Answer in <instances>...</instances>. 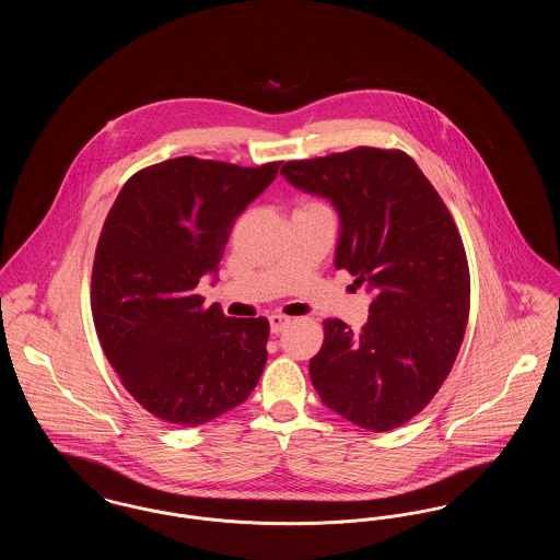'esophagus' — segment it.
<instances>
[{"mask_svg": "<svg viewBox=\"0 0 560 560\" xmlns=\"http://www.w3.org/2000/svg\"><path fill=\"white\" fill-rule=\"evenodd\" d=\"M268 323H270V331H272V334H281V331L285 329V325L290 323V317H283V315H270V317H268Z\"/></svg>", "mask_w": 560, "mask_h": 560, "instance_id": "1", "label": "esophagus"}]
</instances>
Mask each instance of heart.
Wrapping results in <instances>:
<instances>
[{
    "instance_id": "b5f03b06",
    "label": "heart",
    "mask_w": 560,
    "mask_h": 560,
    "mask_svg": "<svg viewBox=\"0 0 560 560\" xmlns=\"http://www.w3.org/2000/svg\"><path fill=\"white\" fill-rule=\"evenodd\" d=\"M308 206H319V203H313V201H306L304 206H300V208H308Z\"/></svg>"
}]
</instances>
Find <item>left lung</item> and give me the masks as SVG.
<instances>
[{
    "label": "left lung",
    "instance_id": "obj_1",
    "mask_svg": "<svg viewBox=\"0 0 560 560\" xmlns=\"http://www.w3.org/2000/svg\"><path fill=\"white\" fill-rule=\"evenodd\" d=\"M285 180L340 215L336 268L373 292L361 331L327 319L308 372L323 405L373 432L399 428L436 395L459 352L470 275L452 213L402 151L359 147L288 161Z\"/></svg>",
    "mask_w": 560,
    "mask_h": 560
}]
</instances>
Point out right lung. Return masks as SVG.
Returning a JSON list of instances; mask_svg holds the SVG:
<instances>
[{
	"label": "right lung",
	"mask_w": 560,
	"mask_h": 560,
	"mask_svg": "<svg viewBox=\"0 0 560 560\" xmlns=\"http://www.w3.org/2000/svg\"><path fill=\"white\" fill-rule=\"evenodd\" d=\"M279 165L163 161L133 174L108 212L92 268V317L126 390L163 422H212L262 375L268 320L206 308L197 285L215 275L233 222Z\"/></svg>",
	"instance_id": "right-lung-1"
}]
</instances>
